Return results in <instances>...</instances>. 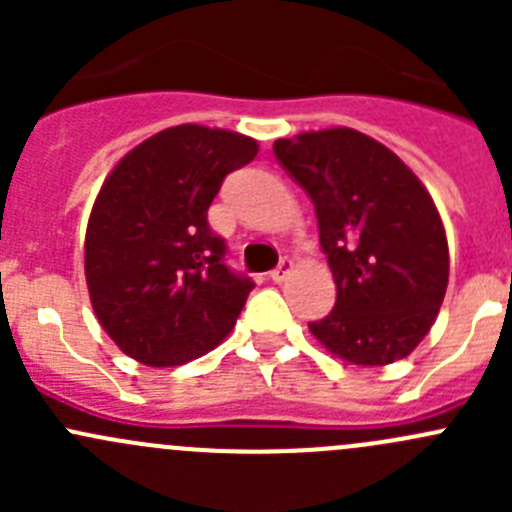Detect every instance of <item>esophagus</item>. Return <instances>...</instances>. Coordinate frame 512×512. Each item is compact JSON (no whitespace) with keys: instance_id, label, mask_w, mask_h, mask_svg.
I'll use <instances>...</instances> for the list:
<instances>
[{"instance_id":"34e87169","label":"esophagus","mask_w":512,"mask_h":512,"mask_svg":"<svg viewBox=\"0 0 512 512\" xmlns=\"http://www.w3.org/2000/svg\"><path fill=\"white\" fill-rule=\"evenodd\" d=\"M292 270H294V262H292V260H287V257H285V260H282L280 265H277L275 270L270 272V280H272V282H277V285H280V282H285V280H287V275H289V272H292Z\"/></svg>"}]
</instances>
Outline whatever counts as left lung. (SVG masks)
<instances>
[{
  "instance_id": "left-lung-1",
  "label": "left lung",
  "mask_w": 512,
  "mask_h": 512,
  "mask_svg": "<svg viewBox=\"0 0 512 512\" xmlns=\"http://www.w3.org/2000/svg\"><path fill=\"white\" fill-rule=\"evenodd\" d=\"M314 203L337 302L309 332L356 366L409 356L448 287V242L433 198L394 151L354 128L299 133L272 146Z\"/></svg>"
}]
</instances>
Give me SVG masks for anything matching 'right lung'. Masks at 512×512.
I'll return each mask as SVG.
<instances>
[{
	"label": "right lung",
	"instance_id": "add662e5",
	"mask_svg": "<svg viewBox=\"0 0 512 512\" xmlns=\"http://www.w3.org/2000/svg\"><path fill=\"white\" fill-rule=\"evenodd\" d=\"M257 151L250 136L183 123L128 151L103 180L86 227V285L123 354L180 366L232 332L255 285L225 265L208 208Z\"/></svg>",
	"mask_w": 512,
	"mask_h": 512
}]
</instances>
